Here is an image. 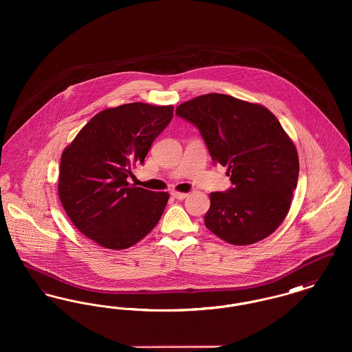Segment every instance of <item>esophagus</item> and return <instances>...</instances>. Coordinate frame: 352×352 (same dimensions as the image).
I'll list each match as a JSON object with an SVG mask.
<instances>
[{
	"mask_svg": "<svg viewBox=\"0 0 352 352\" xmlns=\"http://www.w3.org/2000/svg\"><path fill=\"white\" fill-rule=\"evenodd\" d=\"M171 197H173V198H175V199H178V201H184V198L187 197V194H186V192H177V191H173V192H171Z\"/></svg>",
	"mask_w": 352,
	"mask_h": 352,
	"instance_id": "obj_1",
	"label": "esophagus"
}]
</instances>
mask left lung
I'll use <instances>...</instances> for the list:
<instances>
[{
    "instance_id": "8db88e82",
    "label": "left lung",
    "mask_w": 352,
    "mask_h": 352,
    "mask_svg": "<svg viewBox=\"0 0 352 352\" xmlns=\"http://www.w3.org/2000/svg\"><path fill=\"white\" fill-rule=\"evenodd\" d=\"M175 113L199 129L214 164L228 168L234 184L210 194L206 227L234 245L273 234L289 212L300 171L297 149L277 118L223 94L182 102Z\"/></svg>"
}]
</instances>
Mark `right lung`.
<instances>
[{
	"label": "right lung",
	"instance_id": "1",
	"mask_svg": "<svg viewBox=\"0 0 352 352\" xmlns=\"http://www.w3.org/2000/svg\"><path fill=\"white\" fill-rule=\"evenodd\" d=\"M173 105L129 102L91 118L62 154L58 194L72 224L108 250H126L157 226L168 192L134 187L132 166L173 118Z\"/></svg>",
	"mask_w": 352,
	"mask_h": 352
}]
</instances>
